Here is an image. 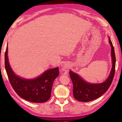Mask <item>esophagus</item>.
<instances>
[{"label":"esophagus","mask_w":122,"mask_h":122,"mask_svg":"<svg viewBox=\"0 0 122 122\" xmlns=\"http://www.w3.org/2000/svg\"><path fill=\"white\" fill-rule=\"evenodd\" d=\"M69 67H70V66H69V64H68V63L64 64V65H63V68H64V69H68V68H69Z\"/></svg>","instance_id":"esophagus-1"}]
</instances>
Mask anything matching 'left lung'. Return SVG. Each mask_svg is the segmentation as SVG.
I'll use <instances>...</instances> for the list:
<instances>
[{
	"label": "left lung",
	"instance_id": "left-lung-1",
	"mask_svg": "<svg viewBox=\"0 0 122 122\" xmlns=\"http://www.w3.org/2000/svg\"><path fill=\"white\" fill-rule=\"evenodd\" d=\"M109 42L111 46L112 68L110 76L105 82L99 84L90 83L84 81L78 74L70 71V76L73 85V94L76 100L85 102L95 100L101 97L110 87L115 74L116 57L114 49L110 38Z\"/></svg>",
	"mask_w": 122,
	"mask_h": 122
}]
</instances>
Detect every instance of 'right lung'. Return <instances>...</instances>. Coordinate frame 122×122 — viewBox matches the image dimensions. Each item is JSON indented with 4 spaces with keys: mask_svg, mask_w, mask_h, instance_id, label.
<instances>
[{
    "mask_svg": "<svg viewBox=\"0 0 122 122\" xmlns=\"http://www.w3.org/2000/svg\"><path fill=\"white\" fill-rule=\"evenodd\" d=\"M8 46L5 54V66L9 82L20 97L33 103H43L51 97L54 80L59 76V68L49 69L37 78L28 80L16 76L8 58Z\"/></svg>",
    "mask_w": 122,
    "mask_h": 122,
    "instance_id": "add662e5",
    "label": "right lung"
}]
</instances>
